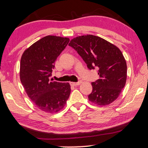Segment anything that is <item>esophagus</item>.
<instances>
[{
	"label": "esophagus",
	"instance_id": "34e87169",
	"mask_svg": "<svg viewBox=\"0 0 148 148\" xmlns=\"http://www.w3.org/2000/svg\"><path fill=\"white\" fill-rule=\"evenodd\" d=\"M81 83H82L81 81H80L79 82H76V83H75V82H71V83H71V85H73V86H78V85H80Z\"/></svg>",
	"mask_w": 148,
	"mask_h": 148
}]
</instances>
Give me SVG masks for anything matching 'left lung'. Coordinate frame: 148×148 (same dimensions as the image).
Wrapping results in <instances>:
<instances>
[{
    "instance_id": "8db88e82",
    "label": "left lung",
    "mask_w": 148,
    "mask_h": 148,
    "mask_svg": "<svg viewBox=\"0 0 148 148\" xmlns=\"http://www.w3.org/2000/svg\"><path fill=\"white\" fill-rule=\"evenodd\" d=\"M87 63L89 69H98L99 79L92 82L88 100L99 106L115 101L126 82L127 65L123 54L108 41L93 35L78 36L69 44Z\"/></svg>"
}]
</instances>
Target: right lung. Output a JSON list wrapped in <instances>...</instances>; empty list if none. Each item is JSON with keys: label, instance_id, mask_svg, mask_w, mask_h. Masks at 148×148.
Here are the masks:
<instances>
[{"label": "right lung", "instance_id": "add662e5", "mask_svg": "<svg viewBox=\"0 0 148 148\" xmlns=\"http://www.w3.org/2000/svg\"><path fill=\"white\" fill-rule=\"evenodd\" d=\"M69 42L67 38L47 36L29 47L20 60V77L25 91L37 107L47 113L62 110L71 86L49 79L57 58Z\"/></svg>", "mask_w": 148, "mask_h": 148}]
</instances>
